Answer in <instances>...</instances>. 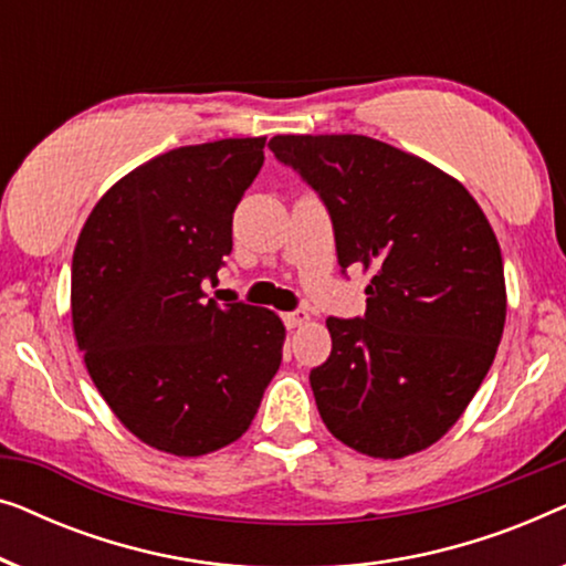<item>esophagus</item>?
Here are the masks:
<instances>
[{"label":"esophagus","mask_w":566,"mask_h":566,"mask_svg":"<svg viewBox=\"0 0 566 566\" xmlns=\"http://www.w3.org/2000/svg\"><path fill=\"white\" fill-rule=\"evenodd\" d=\"M304 322H308V314L301 312V308H298V312L283 314V324H285V327H289V329H296V327H301V324H304Z\"/></svg>","instance_id":"1"}]
</instances>
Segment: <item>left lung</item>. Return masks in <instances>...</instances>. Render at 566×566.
<instances>
[{"instance_id":"obj_1","label":"left lung","mask_w":566,"mask_h":566,"mask_svg":"<svg viewBox=\"0 0 566 566\" xmlns=\"http://www.w3.org/2000/svg\"><path fill=\"white\" fill-rule=\"evenodd\" d=\"M270 151L322 198L337 262L370 270L366 314L329 316L308 376L327 430L374 459L446 436L474 399L505 327L497 237L459 180L368 136H275Z\"/></svg>"}]
</instances>
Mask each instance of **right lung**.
I'll return each mask as SVG.
<instances>
[{
	"label": "right lung",
	"instance_id": "right-lung-1",
	"mask_svg": "<svg viewBox=\"0 0 566 566\" xmlns=\"http://www.w3.org/2000/svg\"><path fill=\"white\" fill-rule=\"evenodd\" d=\"M262 149L260 136L159 154L99 198L76 239V345L107 407L157 451L234 443L281 366L285 327L273 312L203 291L231 252Z\"/></svg>",
	"mask_w": 566,
	"mask_h": 566
}]
</instances>
